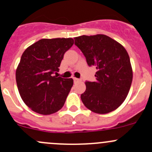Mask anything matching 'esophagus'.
I'll return each instance as SVG.
<instances>
[{
  "label": "esophagus",
  "instance_id": "34e87169",
  "mask_svg": "<svg viewBox=\"0 0 152 152\" xmlns=\"http://www.w3.org/2000/svg\"><path fill=\"white\" fill-rule=\"evenodd\" d=\"M73 81H74V83H77V82L80 81V79H77V78H73Z\"/></svg>",
  "mask_w": 152,
  "mask_h": 152
}]
</instances>
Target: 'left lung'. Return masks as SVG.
Returning <instances> with one entry per match:
<instances>
[{"label": "left lung", "instance_id": "left-lung-1", "mask_svg": "<svg viewBox=\"0 0 152 152\" xmlns=\"http://www.w3.org/2000/svg\"><path fill=\"white\" fill-rule=\"evenodd\" d=\"M89 66H95V82L86 81L81 94L85 106L98 114H106L121 106L127 97L133 79L130 57L126 49L103 34L75 37Z\"/></svg>", "mask_w": 152, "mask_h": 152}]
</instances>
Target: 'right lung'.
<instances>
[{
    "label": "right lung",
    "instance_id": "right-lung-1",
    "mask_svg": "<svg viewBox=\"0 0 152 152\" xmlns=\"http://www.w3.org/2000/svg\"><path fill=\"white\" fill-rule=\"evenodd\" d=\"M72 38L42 39L27 48L15 72L17 87L24 103L35 113L50 115L63 107L73 79L56 75Z\"/></svg>",
    "mask_w": 152,
    "mask_h": 152
}]
</instances>
